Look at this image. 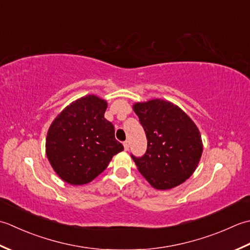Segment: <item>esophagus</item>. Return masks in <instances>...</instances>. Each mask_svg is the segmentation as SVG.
<instances>
[{
  "label": "esophagus",
  "mask_w": 250,
  "mask_h": 250,
  "mask_svg": "<svg viewBox=\"0 0 250 250\" xmlns=\"http://www.w3.org/2000/svg\"><path fill=\"white\" fill-rule=\"evenodd\" d=\"M124 149L127 151V150H128L129 149V142L128 141H124Z\"/></svg>",
  "instance_id": "esophagus-1"
}]
</instances>
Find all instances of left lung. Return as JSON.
I'll return each mask as SVG.
<instances>
[{"mask_svg":"<svg viewBox=\"0 0 250 250\" xmlns=\"http://www.w3.org/2000/svg\"><path fill=\"white\" fill-rule=\"evenodd\" d=\"M147 139L141 157L131 155L140 174L157 190L172 189L195 171L203 152L202 137L179 106L162 99L132 105Z\"/></svg>","mask_w":250,"mask_h":250,"instance_id":"obj_1","label":"left lung"}]
</instances>
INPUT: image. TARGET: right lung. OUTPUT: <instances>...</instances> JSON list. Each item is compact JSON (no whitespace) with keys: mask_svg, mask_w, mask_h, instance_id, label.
<instances>
[{"mask_svg":"<svg viewBox=\"0 0 250 250\" xmlns=\"http://www.w3.org/2000/svg\"><path fill=\"white\" fill-rule=\"evenodd\" d=\"M108 104L95 95L73 101L60 112L46 137V155L61 179L73 186L100 175L112 157L124 150L114 126L104 119Z\"/></svg>","mask_w":250,"mask_h":250,"instance_id":"1","label":"right lung"}]
</instances>
